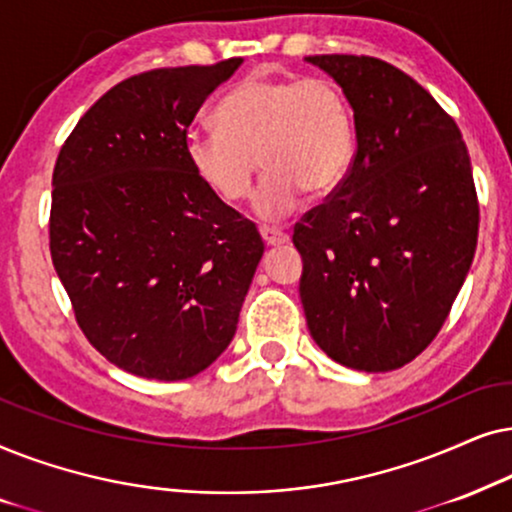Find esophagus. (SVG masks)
<instances>
[{
	"instance_id": "1",
	"label": "esophagus",
	"mask_w": 512,
	"mask_h": 512,
	"mask_svg": "<svg viewBox=\"0 0 512 512\" xmlns=\"http://www.w3.org/2000/svg\"><path fill=\"white\" fill-rule=\"evenodd\" d=\"M260 236L267 245H283L290 241V236L285 234L283 229H276V227H260Z\"/></svg>"
}]
</instances>
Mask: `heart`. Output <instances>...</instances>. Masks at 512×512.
<instances>
[{"instance_id": "obj_1", "label": "heart", "mask_w": 512, "mask_h": 512, "mask_svg": "<svg viewBox=\"0 0 512 512\" xmlns=\"http://www.w3.org/2000/svg\"><path fill=\"white\" fill-rule=\"evenodd\" d=\"M356 147L351 102L323 77L238 81L217 102L215 128L185 135L187 163L224 203L248 199L257 170H267L255 194L262 220L295 213L304 192H335L349 175Z\"/></svg>"}]
</instances>
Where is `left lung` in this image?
I'll return each mask as SVG.
<instances>
[{"instance_id":"1","label":"left lung","mask_w":512,"mask_h":512,"mask_svg":"<svg viewBox=\"0 0 512 512\" xmlns=\"http://www.w3.org/2000/svg\"><path fill=\"white\" fill-rule=\"evenodd\" d=\"M356 119L346 180L295 224L306 325L339 365L398 370L440 332L478 245L480 206L459 126L403 70L309 56Z\"/></svg>"}]
</instances>
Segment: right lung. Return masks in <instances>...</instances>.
Here are the masks:
<instances>
[{
  "mask_svg": "<svg viewBox=\"0 0 512 512\" xmlns=\"http://www.w3.org/2000/svg\"><path fill=\"white\" fill-rule=\"evenodd\" d=\"M241 58L124 79L53 168L51 257L88 342L121 370L180 381L234 339L262 260L255 224L196 177L185 135Z\"/></svg>",
  "mask_w": 512,
  "mask_h": 512,
  "instance_id": "right-lung-1",
  "label": "right lung"
}]
</instances>
